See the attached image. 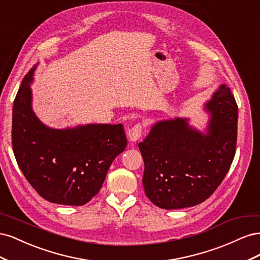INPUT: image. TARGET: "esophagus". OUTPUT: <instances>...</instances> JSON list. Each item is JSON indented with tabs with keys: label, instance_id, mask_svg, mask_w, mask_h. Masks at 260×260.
<instances>
[{
	"label": "esophagus",
	"instance_id": "obj_1",
	"mask_svg": "<svg viewBox=\"0 0 260 260\" xmlns=\"http://www.w3.org/2000/svg\"><path fill=\"white\" fill-rule=\"evenodd\" d=\"M143 136V124L141 122L136 123L131 129L128 131V137L131 142H136Z\"/></svg>",
	"mask_w": 260,
	"mask_h": 260
}]
</instances>
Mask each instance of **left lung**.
<instances>
[{"instance_id":"obj_1","label":"left lung","mask_w":260,"mask_h":260,"mask_svg":"<svg viewBox=\"0 0 260 260\" xmlns=\"http://www.w3.org/2000/svg\"><path fill=\"white\" fill-rule=\"evenodd\" d=\"M206 108L211 113L206 136L177 118L157 122L139 143L144 191L154 205L165 209L199 205L229 171L238 138V104L229 86L220 85Z\"/></svg>"}]
</instances>
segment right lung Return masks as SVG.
<instances>
[{"mask_svg": "<svg viewBox=\"0 0 260 260\" xmlns=\"http://www.w3.org/2000/svg\"><path fill=\"white\" fill-rule=\"evenodd\" d=\"M25 76L13 106L12 145L21 172L37 193L49 202L81 206L103 184L117 155L127 146L121 123L50 129L31 109L30 82Z\"/></svg>", "mask_w": 260, "mask_h": 260, "instance_id": "obj_1", "label": "right lung"}]
</instances>
